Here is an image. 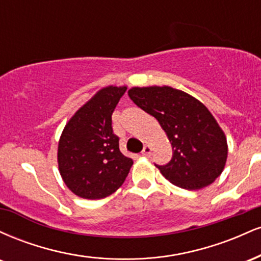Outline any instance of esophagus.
I'll list each match as a JSON object with an SVG mask.
<instances>
[{
  "mask_svg": "<svg viewBox=\"0 0 261 261\" xmlns=\"http://www.w3.org/2000/svg\"><path fill=\"white\" fill-rule=\"evenodd\" d=\"M151 152H152V147H151V146L146 145L145 147H143L142 155H145V157H149V155H151Z\"/></svg>",
  "mask_w": 261,
  "mask_h": 261,
  "instance_id": "34e87169",
  "label": "esophagus"
}]
</instances>
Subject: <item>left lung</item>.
Masks as SVG:
<instances>
[{
  "mask_svg": "<svg viewBox=\"0 0 261 261\" xmlns=\"http://www.w3.org/2000/svg\"><path fill=\"white\" fill-rule=\"evenodd\" d=\"M127 94L157 119L172 145L169 163L155 166L164 178L187 190L216 180L226 166L228 146L223 130L201 101L169 86L133 87Z\"/></svg>",
  "mask_w": 261,
  "mask_h": 261,
  "instance_id": "1",
  "label": "left lung"
}]
</instances>
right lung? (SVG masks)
Wrapping results in <instances>:
<instances>
[{
	"instance_id": "1",
	"label": "right lung",
	"mask_w": 261,
	"mask_h": 261,
	"mask_svg": "<svg viewBox=\"0 0 261 261\" xmlns=\"http://www.w3.org/2000/svg\"><path fill=\"white\" fill-rule=\"evenodd\" d=\"M126 86L104 87L67 121L59 140V172L74 195L99 200L112 195L133 167L119 149L112 114Z\"/></svg>"
}]
</instances>
